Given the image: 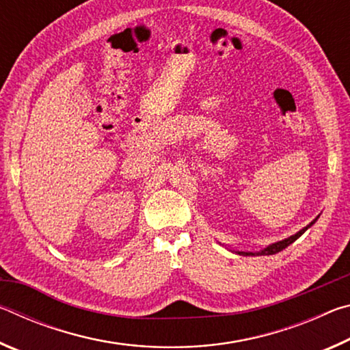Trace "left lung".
Instances as JSON below:
<instances>
[{
	"instance_id": "8db88e82",
	"label": "left lung",
	"mask_w": 350,
	"mask_h": 350,
	"mask_svg": "<svg viewBox=\"0 0 350 350\" xmlns=\"http://www.w3.org/2000/svg\"><path fill=\"white\" fill-rule=\"evenodd\" d=\"M317 221V219H315ZM313 221V222H315ZM312 222V224H313ZM310 224V225H312ZM310 225H307V227H304L303 230H299L298 233L296 234H293V236H290V238H287V239H284V241H280V242H276V244H271V245H269L267 248H264V250H260V252H258V253H242V252H238L239 254H275V253H278V252H281V250H284V248L286 247H288L290 244H292V242H295L296 239L299 238L301 234H303L307 228L310 227Z\"/></svg>"
}]
</instances>
